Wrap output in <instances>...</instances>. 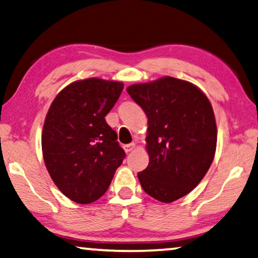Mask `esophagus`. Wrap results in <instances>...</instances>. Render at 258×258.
<instances>
[{"instance_id":"1","label":"esophagus","mask_w":258,"mask_h":258,"mask_svg":"<svg viewBox=\"0 0 258 258\" xmlns=\"http://www.w3.org/2000/svg\"><path fill=\"white\" fill-rule=\"evenodd\" d=\"M136 149V144L135 143H131V144H126V145H123V150H125V152H131Z\"/></svg>"}]
</instances>
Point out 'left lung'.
I'll return each mask as SVG.
<instances>
[{"label":"left lung","instance_id":"left-lung-1","mask_svg":"<svg viewBox=\"0 0 258 258\" xmlns=\"http://www.w3.org/2000/svg\"><path fill=\"white\" fill-rule=\"evenodd\" d=\"M127 93L149 119L150 163L138 173L142 187L163 203L184 197L215 157L217 126L210 101L195 85L171 77L132 85Z\"/></svg>","mask_w":258,"mask_h":258}]
</instances>
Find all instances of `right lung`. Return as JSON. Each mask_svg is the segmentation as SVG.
<instances>
[{"instance_id":"1","label":"right lung","mask_w":258,"mask_h":258,"mask_svg":"<svg viewBox=\"0 0 258 258\" xmlns=\"http://www.w3.org/2000/svg\"><path fill=\"white\" fill-rule=\"evenodd\" d=\"M122 88L121 82L97 78L73 82L56 95L47 113L44 164L55 185L75 203L100 198L126 157L105 120Z\"/></svg>"}]
</instances>
